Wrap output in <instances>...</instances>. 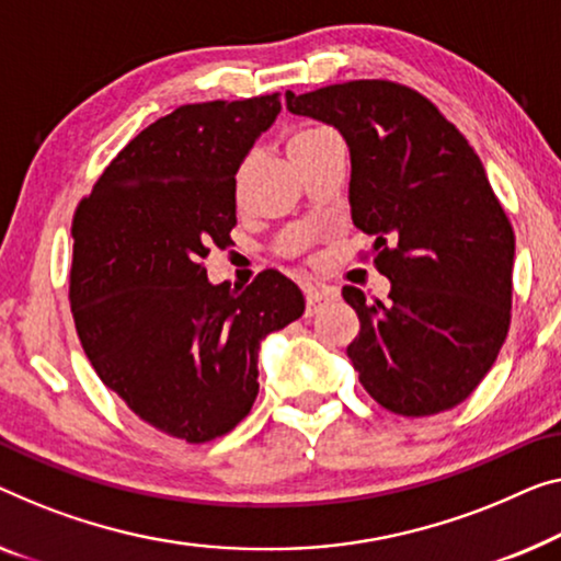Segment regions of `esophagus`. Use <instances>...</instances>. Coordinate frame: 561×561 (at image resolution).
I'll use <instances>...</instances> for the list:
<instances>
[{
    "label": "esophagus",
    "mask_w": 561,
    "mask_h": 561,
    "mask_svg": "<svg viewBox=\"0 0 561 561\" xmlns=\"http://www.w3.org/2000/svg\"><path fill=\"white\" fill-rule=\"evenodd\" d=\"M337 295H334L332 289L328 287H307L305 289V302H307V314L312 317L317 309H320L324 302H330V299H334Z\"/></svg>",
    "instance_id": "1"
}]
</instances>
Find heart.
<instances>
[{"instance_id": "1", "label": "heart", "mask_w": 561, "mask_h": 561, "mask_svg": "<svg viewBox=\"0 0 561 561\" xmlns=\"http://www.w3.org/2000/svg\"><path fill=\"white\" fill-rule=\"evenodd\" d=\"M328 133H332V130H330V128H322V125H309V128L297 130L295 136L289 138V153H291V156L302 153V150H307L309 146H314L317 140L328 136Z\"/></svg>"}]
</instances>
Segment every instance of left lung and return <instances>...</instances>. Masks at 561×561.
<instances>
[{"label":"left lung","mask_w":561,"mask_h":561,"mask_svg":"<svg viewBox=\"0 0 561 561\" xmlns=\"http://www.w3.org/2000/svg\"><path fill=\"white\" fill-rule=\"evenodd\" d=\"M287 107L345 136L353 221L392 282L388 305L342 289L360 320L347 357L363 388L405 417L463 403L512 324L514 229L481 158L436 103L392 80L289 90Z\"/></svg>","instance_id":"obj_1"}]
</instances>
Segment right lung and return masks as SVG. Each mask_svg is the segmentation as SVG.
Wrapping results in <instances>:
<instances>
[{"mask_svg": "<svg viewBox=\"0 0 561 561\" xmlns=\"http://www.w3.org/2000/svg\"><path fill=\"white\" fill-rule=\"evenodd\" d=\"M279 93L181 105L138 133L72 214L70 307L98 378L165 436L206 443L252 411L266 334L305 312L277 270L208 284L237 227V171Z\"/></svg>", "mask_w": 561, "mask_h": 561, "instance_id": "obj_1", "label": "right lung"}]
</instances>
